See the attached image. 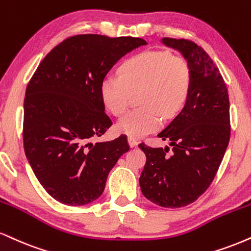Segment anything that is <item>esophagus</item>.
I'll return each instance as SVG.
<instances>
[{"label":"esophagus","instance_id":"obj_1","mask_svg":"<svg viewBox=\"0 0 251 251\" xmlns=\"http://www.w3.org/2000/svg\"><path fill=\"white\" fill-rule=\"evenodd\" d=\"M128 144H129V146L131 147H135L138 145V140L135 138H132V137H128Z\"/></svg>","mask_w":251,"mask_h":251}]
</instances>
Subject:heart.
<instances>
[{"label": "heart", "mask_w": 251, "mask_h": 251, "mask_svg": "<svg viewBox=\"0 0 251 251\" xmlns=\"http://www.w3.org/2000/svg\"><path fill=\"white\" fill-rule=\"evenodd\" d=\"M192 69L186 59L167 51H144L123 63L119 76L107 75L100 84V96L114 116L127 111L132 93L139 92L143 106L118 123V131L139 138L158 128L161 117L170 119L185 106L192 90Z\"/></svg>", "instance_id": "1"}]
</instances>
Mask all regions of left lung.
I'll use <instances>...</instances> for the list:
<instances>
[{"label":"left lung","mask_w":251,"mask_h":251,"mask_svg":"<svg viewBox=\"0 0 251 251\" xmlns=\"http://www.w3.org/2000/svg\"><path fill=\"white\" fill-rule=\"evenodd\" d=\"M192 69V90L181 112L158 134L170 147L139 145L146 164L139 183L158 206L180 208L198 200L219 170L230 138L229 97L225 80L208 53L188 39L165 37Z\"/></svg>","instance_id":"1"}]
</instances>
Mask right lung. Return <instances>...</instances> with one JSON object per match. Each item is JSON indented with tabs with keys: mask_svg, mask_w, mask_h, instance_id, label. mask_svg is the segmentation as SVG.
<instances>
[{
	"mask_svg": "<svg viewBox=\"0 0 251 251\" xmlns=\"http://www.w3.org/2000/svg\"><path fill=\"white\" fill-rule=\"evenodd\" d=\"M143 38L77 35L44 57L26 86L24 152L49 195L83 206L102 194L107 175L129 150L126 135L92 144L112 125L100 84L126 53L146 45Z\"/></svg>",
	"mask_w": 251,
	"mask_h": 251,
	"instance_id": "add662e5",
	"label": "right lung"
}]
</instances>
